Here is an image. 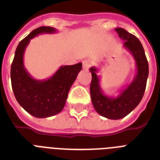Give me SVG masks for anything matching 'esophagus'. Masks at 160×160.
Segmentation results:
<instances>
[{"instance_id": "34e87169", "label": "esophagus", "mask_w": 160, "mask_h": 160, "mask_svg": "<svg viewBox=\"0 0 160 160\" xmlns=\"http://www.w3.org/2000/svg\"><path fill=\"white\" fill-rule=\"evenodd\" d=\"M91 66V62L89 60L83 61V69L84 70H88Z\"/></svg>"}]
</instances>
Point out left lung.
Instances as JSON below:
<instances>
[{
  "instance_id": "1",
  "label": "left lung",
  "mask_w": 160,
  "mask_h": 160,
  "mask_svg": "<svg viewBox=\"0 0 160 160\" xmlns=\"http://www.w3.org/2000/svg\"><path fill=\"white\" fill-rule=\"evenodd\" d=\"M115 30L119 38L124 41L123 47L130 51L135 61L136 74L131 83L118 97H109L104 94L101 88L100 76L97 75L98 69L92 67L89 69L92 73L90 94L97 113L106 118L118 120L128 115L140 103L146 89L149 68L145 51L138 38L123 28H116Z\"/></svg>"
}]
</instances>
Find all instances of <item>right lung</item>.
<instances>
[{
    "mask_svg": "<svg viewBox=\"0 0 160 160\" xmlns=\"http://www.w3.org/2000/svg\"><path fill=\"white\" fill-rule=\"evenodd\" d=\"M57 30L50 26L35 29L19 42L11 65V83L19 105L32 116L44 118L63 110L68 92L82 69V63L61 66L47 80H36L24 66L23 57L30 39L40 34H53Z\"/></svg>",
    "mask_w": 160,
    "mask_h": 160,
    "instance_id": "obj_1",
    "label": "right lung"
}]
</instances>
